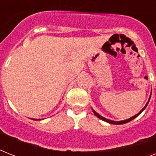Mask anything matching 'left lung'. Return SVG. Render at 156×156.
I'll list each match as a JSON object with an SVG mask.
<instances>
[{
	"label": "left lung",
	"mask_w": 156,
	"mask_h": 156,
	"mask_svg": "<svg viewBox=\"0 0 156 156\" xmlns=\"http://www.w3.org/2000/svg\"><path fill=\"white\" fill-rule=\"evenodd\" d=\"M150 99H151V95H150V98H149V100H148L147 103L146 104V105H145V106H144V108H143L142 109V110H141V111L139 112L138 113H137V114H136V115H134V116H133L130 117V118L126 119V120H124V121H112V120H109V119H107V118H105V117H104V116H100V114L97 113V112H95V110H94V109H93V108H91V109H92V112H94V114H95V116H97L98 118H100V120H102V121H106V122H108V123H109V124H113V125H122V124L128 123V122H129V121H132V120H133V119H134V118H136V117H137V116H138V115H140V114L142 113V112H143V110H144V109L146 108H147L148 103H149V101H150Z\"/></svg>",
	"instance_id": "left-lung-1"
}]
</instances>
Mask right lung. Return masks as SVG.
I'll return each mask as SVG.
<instances>
[{
  "mask_svg": "<svg viewBox=\"0 0 156 156\" xmlns=\"http://www.w3.org/2000/svg\"><path fill=\"white\" fill-rule=\"evenodd\" d=\"M33 120H34V119H33Z\"/></svg>",
  "mask_w": 156,
  "mask_h": 156,
  "instance_id": "obj_1",
  "label": "right lung"
}]
</instances>
